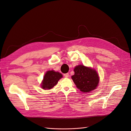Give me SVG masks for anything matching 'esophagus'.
I'll use <instances>...</instances> for the list:
<instances>
[{"label":"esophagus","mask_w":131,"mask_h":131,"mask_svg":"<svg viewBox=\"0 0 131 131\" xmlns=\"http://www.w3.org/2000/svg\"><path fill=\"white\" fill-rule=\"evenodd\" d=\"M69 74L68 73H66V74H64V77H65V78H68L69 77Z\"/></svg>","instance_id":"1"}]
</instances>
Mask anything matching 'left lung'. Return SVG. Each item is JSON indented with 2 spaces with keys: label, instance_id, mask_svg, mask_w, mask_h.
<instances>
[{
  "label": "left lung",
  "instance_id": "left-lung-1",
  "mask_svg": "<svg viewBox=\"0 0 131 131\" xmlns=\"http://www.w3.org/2000/svg\"><path fill=\"white\" fill-rule=\"evenodd\" d=\"M74 71L75 73L72 79L82 92H90L97 88L100 79L96 70L84 65H78Z\"/></svg>",
  "mask_w": 131,
  "mask_h": 131
}]
</instances>
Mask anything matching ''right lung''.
<instances>
[{
    "instance_id": "obj_1",
    "label": "right lung",
    "mask_w": 131,
    "mask_h": 131,
    "mask_svg": "<svg viewBox=\"0 0 131 131\" xmlns=\"http://www.w3.org/2000/svg\"><path fill=\"white\" fill-rule=\"evenodd\" d=\"M63 77L62 74L54 70H49L45 73L41 82V87L42 89L50 90L56 85L58 81Z\"/></svg>"
}]
</instances>
